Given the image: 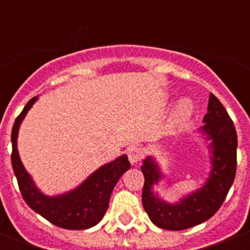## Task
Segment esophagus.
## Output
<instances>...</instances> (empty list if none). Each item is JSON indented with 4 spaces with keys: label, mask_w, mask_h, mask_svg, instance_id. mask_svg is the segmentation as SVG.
Instances as JSON below:
<instances>
[{
    "label": "esophagus",
    "mask_w": 250,
    "mask_h": 250,
    "mask_svg": "<svg viewBox=\"0 0 250 250\" xmlns=\"http://www.w3.org/2000/svg\"><path fill=\"white\" fill-rule=\"evenodd\" d=\"M127 158L131 164H136L143 158V151L139 146H131L127 149Z\"/></svg>",
    "instance_id": "esophagus-1"
}]
</instances>
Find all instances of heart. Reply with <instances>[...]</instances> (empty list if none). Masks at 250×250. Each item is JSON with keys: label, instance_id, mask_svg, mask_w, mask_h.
I'll return each instance as SVG.
<instances>
[{"label": "heart", "instance_id": "b5f03b06", "mask_svg": "<svg viewBox=\"0 0 250 250\" xmlns=\"http://www.w3.org/2000/svg\"><path fill=\"white\" fill-rule=\"evenodd\" d=\"M194 106L189 99H183L182 101H179L178 106L175 110V121L178 124H183L190 118L193 114Z\"/></svg>", "mask_w": 250, "mask_h": 250}]
</instances>
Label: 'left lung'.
<instances>
[{
    "label": "left lung",
    "instance_id": "obj_1",
    "mask_svg": "<svg viewBox=\"0 0 250 250\" xmlns=\"http://www.w3.org/2000/svg\"><path fill=\"white\" fill-rule=\"evenodd\" d=\"M203 132L211 140V173L207 184L178 204H167L154 194L152 185L159 182L161 173L151 158L141 165L145 182L143 207L156 227L167 230H183L202 224L219 210L237 173L238 138L235 126L224 106L210 94Z\"/></svg>",
    "mask_w": 250,
    "mask_h": 250
}]
</instances>
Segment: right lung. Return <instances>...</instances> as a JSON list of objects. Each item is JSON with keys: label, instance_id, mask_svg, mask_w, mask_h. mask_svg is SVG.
Here are the masks:
<instances>
[{"label": "right lung", "instance_id": "add662e5", "mask_svg": "<svg viewBox=\"0 0 250 250\" xmlns=\"http://www.w3.org/2000/svg\"><path fill=\"white\" fill-rule=\"evenodd\" d=\"M37 96L31 99L21 114L17 116L12 127L11 141L12 154L11 161L17 178L20 191L26 204L56 227L70 230L91 228L98 224L105 215L111 191L120 176L130 167L126 155L118 158L112 163L98 169L75 190L60 196H46L37 188L26 173L17 151V134L21 121L26 116Z\"/></svg>", "mask_w": 250, "mask_h": 250}]
</instances>
